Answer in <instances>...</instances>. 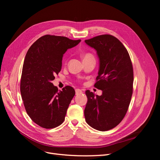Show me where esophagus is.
<instances>
[{"instance_id": "34e87169", "label": "esophagus", "mask_w": 160, "mask_h": 160, "mask_svg": "<svg viewBox=\"0 0 160 160\" xmlns=\"http://www.w3.org/2000/svg\"><path fill=\"white\" fill-rule=\"evenodd\" d=\"M82 92H83V91H82L81 89H75V94H76V95L81 94V93H82Z\"/></svg>"}]
</instances>
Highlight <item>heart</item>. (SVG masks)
Segmentation results:
<instances>
[{
	"mask_svg": "<svg viewBox=\"0 0 160 160\" xmlns=\"http://www.w3.org/2000/svg\"><path fill=\"white\" fill-rule=\"evenodd\" d=\"M82 57H83V59H89V58H91V57H93V56H92V55L91 54V53H84V54L82 55Z\"/></svg>",
	"mask_w": 160,
	"mask_h": 160,
	"instance_id": "1",
	"label": "heart"
}]
</instances>
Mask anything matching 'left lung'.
Instances as JSON below:
<instances>
[{
	"mask_svg": "<svg viewBox=\"0 0 160 160\" xmlns=\"http://www.w3.org/2000/svg\"><path fill=\"white\" fill-rule=\"evenodd\" d=\"M85 42L99 58L94 86L102 91L100 96L85 91V121L91 128L105 132L117 126L127 113L133 93V66L127 49L115 37L102 35Z\"/></svg>",
	"mask_w": 160,
	"mask_h": 160,
	"instance_id": "8db88e82",
	"label": "left lung"
}]
</instances>
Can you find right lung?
<instances>
[{
  "instance_id": "1",
  "label": "right lung",
  "mask_w": 160,
  "mask_h": 160,
  "mask_svg": "<svg viewBox=\"0 0 160 160\" xmlns=\"http://www.w3.org/2000/svg\"><path fill=\"white\" fill-rule=\"evenodd\" d=\"M80 42V39L47 35L37 39L27 52L21 93L27 114L43 128H54L64 122L75 91L70 86L59 91L51 81L61 71L65 52Z\"/></svg>"
}]
</instances>
